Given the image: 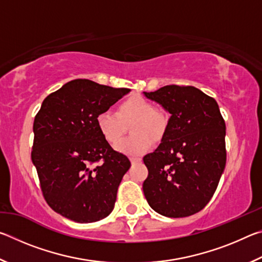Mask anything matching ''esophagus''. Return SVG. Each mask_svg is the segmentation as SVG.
<instances>
[{
    "mask_svg": "<svg viewBox=\"0 0 262 262\" xmlns=\"http://www.w3.org/2000/svg\"><path fill=\"white\" fill-rule=\"evenodd\" d=\"M142 159L140 157H132L130 158V163L132 164H136V163H140Z\"/></svg>",
    "mask_w": 262,
    "mask_h": 262,
    "instance_id": "34e87169",
    "label": "esophagus"
}]
</instances>
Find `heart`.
Returning a JSON list of instances; mask_svg holds the SVG:
<instances>
[{"label": "heart", "mask_w": 262, "mask_h": 262, "mask_svg": "<svg viewBox=\"0 0 262 262\" xmlns=\"http://www.w3.org/2000/svg\"><path fill=\"white\" fill-rule=\"evenodd\" d=\"M130 125V139L117 145L119 152L128 156H140L152 148L154 140L165 135L168 119L163 111L141 96H132L117 106V112H100L96 118L98 132L107 143L115 145L121 140L123 125Z\"/></svg>", "instance_id": "obj_1"}]
</instances>
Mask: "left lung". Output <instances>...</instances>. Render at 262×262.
I'll return each instance as SVG.
<instances>
[{
  "mask_svg": "<svg viewBox=\"0 0 262 262\" xmlns=\"http://www.w3.org/2000/svg\"><path fill=\"white\" fill-rule=\"evenodd\" d=\"M171 114L162 143L143 162V193L166 217H187L207 206L227 163L225 122L216 100L194 86L165 85L143 92Z\"/></svg>",
  "mask_w": 262,
  "mask_h": 262,
  "instance_id": "obj_1",
  "label": "left lung"
}]
</instances>
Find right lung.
Instances as JSON below:
<instances>
[{"label": "right lung", "mask_w": 262, "mask_h": 262, "mask_svg": "<svg viewBox=\"0 0 262 262\" xmlns=\"http://www.w3.org/2000/svg\"><path fill=\"white\" fill-rule=\"evenodd\" d=\"M129 91L74 79L35 115L31 159L48 206L66 219L91 223L112 212L130 162L103 139L96 118Z\"/></svg>", "instance_id": "1"}]
</instances>
